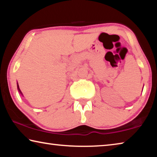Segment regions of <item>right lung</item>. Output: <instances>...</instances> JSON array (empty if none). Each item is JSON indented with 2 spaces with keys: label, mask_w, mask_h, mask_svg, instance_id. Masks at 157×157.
Returning <instances> with one entry per match:
<instances>
[{
  "label": "right lung",
  "mask_w": 157,
  "mask_h": 157,
  "mask_svg": "<svg viewBox=\"0 0 157 157\" xmlns=\"http://www.w3.org/2000/svg\"><path fill=\"white\" fill-rule=\"evenodd\" d=\"M17 88H18V91H19L21 94H22V93H21V90H20V89H19V86H18V84H17Z\"/></svg>",
  "instance_id": "add662e5"
}]
</instances>
